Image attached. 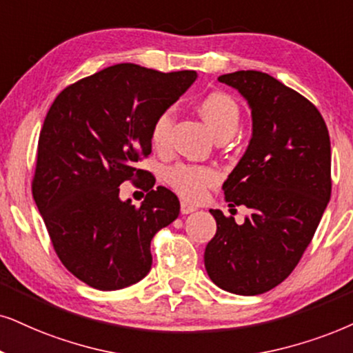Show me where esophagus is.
<instances>
[{
  "instance_id": "34e87169",
  "label": "esophagus",
  "mask_w": 353,
  "mask_h": 353,
  "mask_svg": "<svg viewBox=\"0 0 353 353\" xmlns=\"http://www.w3.org/2000/svg\"><path fill=\"white\" fill-rule=\"evenodd\" d=\"M195 208L194 205H190V203H185V202H181V213L182 215H189V213H192V212H195Z\"/></svg>"
}]
</instances>
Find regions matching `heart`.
I'll return each mask as SVG.
<instances>
[{"label":"heart","instance_id":"1","mask_svg":"<svg viewBox=\"0 0 353 353\" xmlns=\"http://www.w3.org/2000/svg\"><path fill=\"white\" fill-rule=\"evenodd\" d=\"M199 112L220 140H226L238 130L241 112L233 97L223 91H212L199 101ZM174 123L172 110H164L151 125V143L158 151H166L171 145ZM220 181V172L212 166L179 163L166 171V182L182 199L200 200L210 187Z\"/></svg>","mask_w":353,"mask_h":353}]
</instances>
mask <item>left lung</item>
<instances>
[{
    "label": "left lung",
    "mask_w": 353,
    "mask_h": 353,
    "mask_svg": "<svg viewBox=\"0 0 353 353\" xmlns=\"http://www.w3.org/2000/svg\"><path fill=\"white\" fill-rule=\"evenodd\" d=\"M218 81L251 105V143L223 184L230 207L246 205L251 216L238 225L210 210L216 234L205 269L226 292L261 295L292 274L313 239L331 199V140L313 102L270 74L234 71Z\"/></svg>",
    "instance_id": "8db88e82"
}]
</instances>
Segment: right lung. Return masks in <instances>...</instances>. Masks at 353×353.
I'll list each match as a JSON object with an SVG mask.
<instances>
[{
	"mask_svg": "<svg viewBox=\"0 0 353 353\" xmlns=\"http://www.w3.org/2000/svg\"><path fill=\"white\" fill-rule=\"evenodd\" d=\"M197 78L120 63L66 86L39 137L32 195L58 259L89 287L112 292L151 269L150 244L179 215V200L137 168L151 153V125ZM132 180L140 208L118 199Z\"/></svg>",
	"mask_w": 353,
	"mask_h": 353,
	"instance_id": "obj_1",
	"label": "right lung"
}]
</instances>
